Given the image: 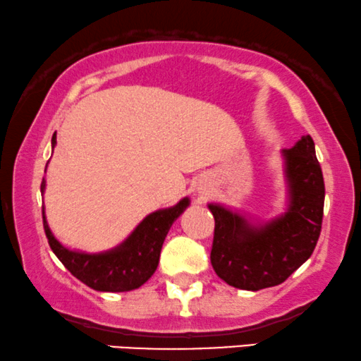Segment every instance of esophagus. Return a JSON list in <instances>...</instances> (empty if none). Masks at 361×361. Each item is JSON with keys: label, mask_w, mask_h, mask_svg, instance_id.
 <instances>
[{"label": "esophagus", "mask_w": 361, "mask_h": 361, "mask_svg": "<svg viewBox=\"0 0 361 361\" xmlns=\"http://www.w3.org/2000/svg\"><path fill=\"white\" fill-rule=\"evenodd\" d=\"M198 195H200V197H205V195H207V188H203V186H200V188H198Z\"/></svg>", "instance_id": "obj_1"}]
</instances>
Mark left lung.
Instances as JSON below:
<instances>
[{
  "instance_id": "left-lung-1",
  "label": "left lung",
  "mask_w": 361,
  "mask_h": 361,
  "mask_svg": "<svg viewBox=\"0 0 361 361\" xmlns=\"http://www.w3.org/2000/svg\"><path fill=\"white\" fill-rule=\"evenodd\" d=\"M286 208L272 219H257L224 203H208L215 219L210 260L228 286L259 290L281 284L314 250L324 207L323 171L314 141L302 136L281 151Z\"/></svg>"
}]
</instances>
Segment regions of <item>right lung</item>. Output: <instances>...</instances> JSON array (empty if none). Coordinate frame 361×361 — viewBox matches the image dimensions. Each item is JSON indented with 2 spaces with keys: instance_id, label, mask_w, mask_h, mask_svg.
Here are the masks:
<instances>
[{
  "instance_id": "right-lung-1",
  "label": "right lung",
  "mask_w": 361,
  "mask_h": 361,
  "mask_svg": "<svg viewBox=\"0 0 361 361\" xmlns=\"http://www.w3.org/2000/svg\"><path fill=\"white\" fill-rule=\"evenodd\" d=\"M56 145V134L51 137V147ZM47 181H42V195ZM190 207V198H181L176 205L151 212L136 225V228L121 244L102 252H82L68 249L54 235L47 222L43 207V227L54 250L72 276L101 293H126L141 288L154 274L164 238L175 220Z\"/></svg>"
}]
</instances>
